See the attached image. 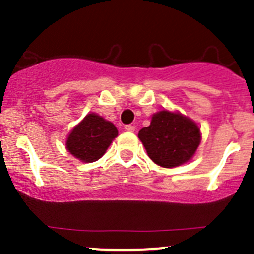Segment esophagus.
Masks as SVG:
<instances>
[{"mask_svg":"<svg viewBox=\"0 0 254 254\" xmlns=\"http://www.w3.org/2000/svg\"><path fill=\"white\" fill-rule=\"evenodd\" d=\"M125 129L127 132H133L134 131V126H132V125H127V126H125Z\"/></svg>","mask_w":254,"mask_h":254,"instance_id":"34e87169","label":"esophagus"}]
</instances>
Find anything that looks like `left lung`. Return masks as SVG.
Returning a JSON list of instances; mask_svg holds the SVG:
<instances>
[{
  "instance_id": "1",
  "label": "left lung",
  "mask_w": 254,
  "mask_h": 254,
  "mask_svg": "<svg viewBox=\"0 0 254 254\" xmlns=\"http://www.w3.org/2000/svg\"><path fill=\"white\" fill-rule=\"evenodd\" d=\"M138 138L155 164L174 168L193 156L201 142V133L198 126L187 117L161 111L152 116L149 127L138 132Z\"/></svg>"
}]
</instances>
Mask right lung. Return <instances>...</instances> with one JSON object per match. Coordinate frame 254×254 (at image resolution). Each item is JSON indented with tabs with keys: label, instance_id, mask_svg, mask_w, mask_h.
<instances>
[{
	"label": "right lung",
	"instance_id": "right-lung-1",
	"mask_svg": "<svg viewBox=\"0 0 254 254\" xmlns=\"http://www.w3.org/2000/svg\"><path fill=\"white\" fill-rule=\"evenodd\" d=\"M117 134L118 131L113 123L91 113L72 129L67 138L66 146L75 158L85 163H93L105 154Z\"/></svg>",
	"mask_w": 254,
	"mask_h": 254
}]
</instances>
